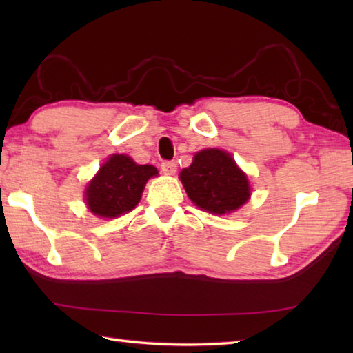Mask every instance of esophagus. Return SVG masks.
I'll return each instance as SVG.
<instances>
[{
  "mask_svg": "<svg viewBox=\"0 0 353 353\" xmlns=\"http://www.w3.org/2000/svg\"><path fill=\"white\" fill-rule=\"evenodd\" d=\"M160 168H162L165 174H174L177 170V165L176 162H172V160H165V162H162V165H160Z\"/></svg>",
  "mask_w": 353,
  "mask_h": 353,
  "instance_id": "esophagus-1",
  "label": "esophagus"
}]
</instances>
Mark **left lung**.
Here are the masks:
<instances>
[{
	"mask_svg": "<svg viewBox=\"0 0 353 353\" xmlns=\"http://www.w3.org/2000/svg\"><path fill=\"white\" fill-rule=\"evenodd\" d=\"M188 198L202 210L214 214L230 213L249 199V182L235 160L219 149H204L193 163L181 171Z\"/></svg>",
	"mask_w": 353,
	"mask_h": 353,
	"instance_id": "left-lung-1",
	"label": "left lung"
}]
</instances>
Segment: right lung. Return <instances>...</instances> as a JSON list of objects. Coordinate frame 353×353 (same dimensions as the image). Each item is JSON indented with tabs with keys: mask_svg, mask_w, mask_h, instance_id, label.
<instances>
[{
	"mask_svg": "<svg viewBox=\"0 0 353 353\" xmlns=\"http://www.w3.org/2000/svg\"><path fill=\"white\" fill-rule=\"evenodd\" d=\"M155 174L157 168L152 165H137L123 154L112 155L88 183L87 205L101 218H117L128 213L139 204L148 179Z\"/></svg>",
	"mask_w": 353,
	"mask_h": 353,
	"instance_id": "right-lung-1",
	"label": "right lung"
}]
</instances>
